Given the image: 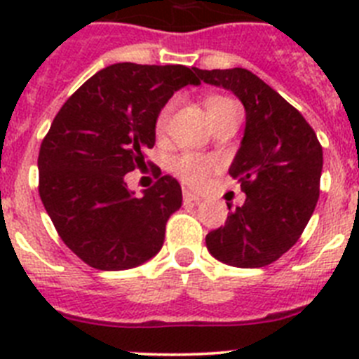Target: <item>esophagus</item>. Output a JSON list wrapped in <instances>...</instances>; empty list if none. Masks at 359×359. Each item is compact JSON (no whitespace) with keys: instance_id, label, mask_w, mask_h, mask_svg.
<instances>
[{"instance_id":"34e87169","label":"esophagus","mask_w":359,"mask_h":359,"mask_svg":"<svg viewBox=\"0 0 359 359\" xmlns=\"http://www.w3.org/2000/svg\"><path fill=\"white\" fill-rule=\"evenodd\" d=\"M183 199H185L187 203H199V201H201V198H199L198 194H194V192H190V190H183Z\"/></svg>"}]
</instances>
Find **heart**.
<instances>
[{"label":"heart","instance_id":"heart-1","mask_svg":"<svg viewBox=\"0 0 359 359\" xmlns=\"http://www.w3.org/2000/svg\"><path fill=\"white\" fill-rule=\"evenodd\" d=\"M236 106L233 102L226 100V98H210L207 102V111L208 113H214V111L223 109V107ZM174 111V100L169 102L163 109L160 111V115L156 118V133H163L169 126V120L172 116ZM217 167L215 160L205 156H198V154H183V156L176 158L172 161V170L182 182L189 183V185H201L212 172Z\"/></svg>","mask_w":359,"mask_h":359}]
</instances>
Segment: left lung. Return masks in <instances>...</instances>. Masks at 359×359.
Listing matches in <instances>:
<instances>
[{
    "instance_id": "8db88e82",
    "label": "left lung",
    "mask_w": 359,
    "mask_h": 359,
    "mask_svg": "<svg viewBox=\"0 0 359 359\" xmlns=\"http://www.w3.org/2000/svg\"><path fill=\"white\" fill-rule=\"evenodd\" d=\"M203 82L230 90L243 102L246 128L231 177L246 194L224 226L207 236L217 261L236 268L275 262L302 236L320 196L323 152L300 113L244 68L198 69Z\"/></svg>"
}]
</instances>
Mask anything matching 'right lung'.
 Instances as JSON below:
<instances>
[{
  "label": "right lung",
  "instance_id": "1",
  "mask_svg": "<svg viewBox=\"0 0 359 359\" xmlns=\"http://www.w3.org/2000/svg\"><path fill=\"white\" fill-rule=\"evenodd\" d=\"M196 73L116 62L88 79L53 118L37 158L41 201L66 246L91 268H136L163 246L182 187L154 167L158 182L136 198L126 174L145 163L174 91L201 84Z\"/></svg>",
  "mask_w": 359,
  "mask_h": 359
}]
</instances>
